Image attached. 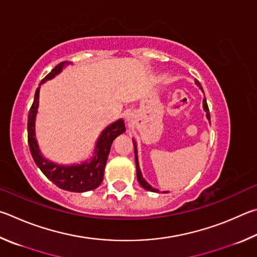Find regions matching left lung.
I'll return each mask as SVG.
<instances>
[{
	"label": "left lung",
	"mask_w": 257,
	"mask_h": 257,
	"mask_svg": "<svg viewBox=\"0 0 257 257\" xmlns=\"http://www.w3.org/2000/svg\"><path fill=\"white\" fill-rule=\"evenodd\" d=\"M195 83H196L197 85H199L200 89L202 90V91H203V89H202V85H201V83L199 82V81L196 80ZM203 108H204V110L206 111V117H208V119L210 120V112H209L208 103H206V99H203ZM133 146H134V154H136V165H137V177H138V182L140 183V185H141L143 188H145V190H148V191H150V192H159L158 190H157V188H154L151 185H149V184H148V183L145 181V178H143L142 174H141V170H140V167H139L138 154H137V143H136V141H134V140H133Z\"/></svg>",
	"instance_id": "1"
}]
</instances>
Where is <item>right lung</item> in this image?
Returning <instances> with one entry per match:
<instances>
[{
	"label": "right lung",
	"mask_w": 257,
	"mask_h": 257,
	"mask_svg": "<svg viewBox=\"0 0 257 257\" xmlns=\"http://www.w3.org/2000/svg\"><path fill=\"white\" fill-rule=\"evenodd\" d=\"M66 64L67 62H62L56 65L42 80L40 84L60 73ZM38 100L39 87L36 90L34 102L30 107L28 114V145L36 165L38 166L39 169L42 170L49 181H52L62 190L81 193L97 188L103 179V172H105V166L108 159V155H109L111 143L119 134L125 132L124 121L118 119L103 130L101 136L99 137L97 141L93 159L90 163H83L81 165L73 166H60L49 163L48 160L44 158L42 154H40L37 141L35 139V118L36 114H37Z\"/></svg>",
	"instance_id": "obj_1"
}]
</instances>
